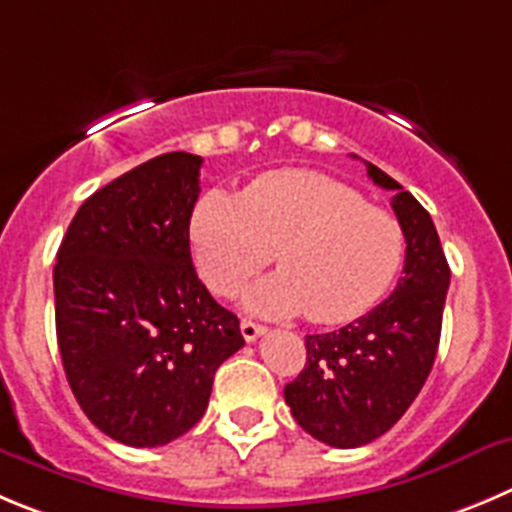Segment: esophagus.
<instances>
[{
    "instance_id": "34e87169",
    "label": "esophagus",
    "mask_w": 512,
    "mask_h": 512,
    "mask_svg": "<svg viewBox=\"0 0 512 512\" xmlns=\"http://www.w3.org/2000/svg\"><path fill=\"white\" fill-rule=\"evenodd\" d=\"M240 328H242V336H245V341H257V338L262 336V333H265V326H260V323H255V321H242L240 323Z\"/></svg>"
}]
</instances>
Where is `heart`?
<instances>
[{
	"instance_id": "b5f03b06",
	"label": "heart",
	"mask_w": 512,
	"mask_h": 512,
	"mask_svg": "<svg viewBox=\"0 0 512 512\" xmlns=\"http://www.w3.org/2000/svg\"><path fill=\"white\" fill-rule=\"evenodd\" d=\"M199 275L234 295L272 260L280 272L245 295L255 313H305L338 326L369 313L394 285L407 252L404 227L351 186L318 171L262 174L234 197L207 191L191 217Z\"/></svg>"
}]
</instances>
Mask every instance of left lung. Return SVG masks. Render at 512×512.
I'll use <instances>...</instances> for the list:
<instances>
[{"mask_svg": "<svg viewBox=\"0 0 512 512\" xmlns=\"http://www.w3.org/2000/svg\"><path fill=\"white\" fill-rule=\"evenodd\" d=\"M366 171L394 191L391 207L407 237L401 278L358 321L305 336V369L285 386L295 422L341 450L374 442L412 407L437 356L450 288V265L427 209L379 166L366 164Z\"/></svg>", "mask_w": 512, "mask_h": 512, "instance_id": "1", "label": "left lung"}]
</instances>
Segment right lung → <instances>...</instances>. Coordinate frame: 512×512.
I'll return each instance as SVG.
<instances>
[{
    "label": "right lung",
    "instance_id": "obj_1",
    "mask_svg": "<svg viewBox=\"0 0 512 512\" xmlns=\"http://www.w3.org/2000/svg\"><path fill=\"white\" fill-rule=\"evenodd\" d=\"M202 156L171 151L90 194L57 250L55 328L85 417L161 447L204 417L214 374L245 346L191 265Z\"/></svg>",
    "mask_w": 512,
    "mask_h": 512
}]
</instances>
